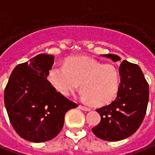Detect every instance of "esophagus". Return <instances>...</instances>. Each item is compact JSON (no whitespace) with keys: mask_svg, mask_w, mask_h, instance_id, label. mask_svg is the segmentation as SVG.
I'll return each mask as SVG.
<instances>
[{"mask_svg":"<svg viewBox=\"0 0 155 155\" xmlns=\"http://www.w3.org/2000/svg\"><path fill=\"white\" fill-rule=\"evenodd\" d=\"M80 108H81L82 110H85V111H89V110H91V108L86 107V106H84V105H80Z\"/></svg>","mask_w":155,"mask_h":155,"instance_id":"obj_1","label":"esophagus"}]
</instances>
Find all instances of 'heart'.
<instances>
[{
  "mask_svg": "<svg viewBox=\"0 0 155 155\" xmlns=\"http://www.w3.org/2000/svg\"><path fill=\"white\" fill-rule=\"evenodd\" d=\"M120 72L111 64H103L88 57H71L64 62V67L53 65L47 80L58 91L69 96L81 83L83 96L94 105L112 102L120 87Z\"/></svg>",
  "mask_w": 155,
  "mask_h": 155,
  "instance_id": "1",
  "label": "heart"
}]
</instances>
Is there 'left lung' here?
<instances>
[{
  "label": "left lung",
  "instance_id": "8db88e82",
  "mask_svg": "<svg viewBox=\"0 0 155 155\" xmlns=\"http://www.w3.org/2000/svg\"><path fill=\"white\" fill-rule=\"evenodd\" d=\"M102 56L114 62L120 60L114 54ZM119 72L120 84L117 97L110 104L97 109L101 121L92 128L96 137L110 142L125 139L135 133L145 117L149 97L148 82L137 64L124 60Z\"/></svg>",
  "mask_w": 155,
  "mask_h": 155
}]
</instances>
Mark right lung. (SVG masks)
Listing matches in <instances>:
<instances>
[{"label": "right lung", "mask_w": 155, "mask_h": 155, "mask_svg": "<svg viewBox=\"0 0 155 155\" xmlns=\"http://www.w3.org/2000/svg\"><path fill=\"white\" fill-rule=\"evenodd\" d=\"M54 57L39 54L12 70L5 91L4 103L12 126L24 139L43 143L58 135L65 113L76 108L47 80Z\"/></svg>", "instance_id": "right-lung-1"}]
</instances>
